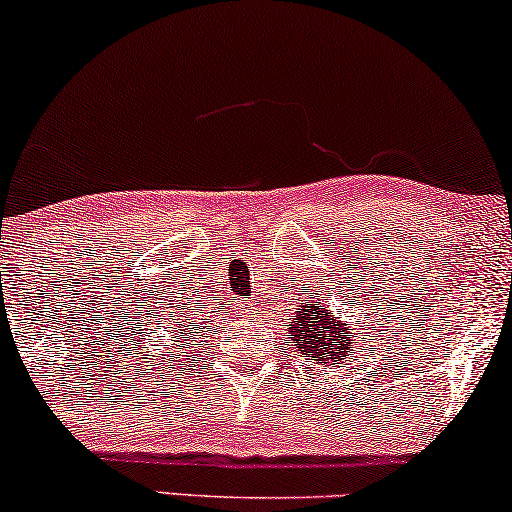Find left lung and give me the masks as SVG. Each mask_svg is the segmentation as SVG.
I'll return each instance as SVG.
<instances>
[{
	"label": "left lung",
	"instance_id": "8db88e82",
	"mask_svg": "<svg viewBox=\"0 0 512 512\" xmlns=\"http://www.w3.org/2000/svg\"><path fill=\"white\" fill-rule=\"evenodd\" d=\"M291 341L301 350L303 357L315 364H341L350 353V331L320 303H301L296 308L294 322L289 324Z\"/></svg>",
	"mask_w": 512,
	"mask_h": 512
}]
</instances>
